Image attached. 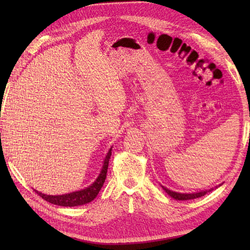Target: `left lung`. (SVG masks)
Segmentation results:
<instances>
[{
  "label": "left lung",
  "mask_w": 250,
  "mask_h": 250,
  "mask_svg": "<svg viewBox=\"0 0 250 250\" xmlns=\"http://www.w3.org/2000/svg\"><path fill=\"white\" fill-rule=\"evenodd\" d=\"M221 186V185H220ZM162 188H164V191L167 193L168 195H170L172 198L176 199V200H191V199H195V198H199L201 196H204L207 193L213 191L214 188H209V190H206V191H201L198 193H192V194H183V193H177L169 190V188H165L162 186Z\"/></svg>",
  "instance_id": "1"
}]
</instances>
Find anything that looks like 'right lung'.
<instances>
[{"mask_svg": "<svg viewBox=\"0 0 250 250\" xmlns=\"http://www.w3.org/2000/svg\"><path fill=\"white\" fill-rule=\"evenodd\" d=\"M111 149L112 147L109 149L106 156H105L103 167L99 174V176L97 177V179L89 187L83 188V190H80V191H76L69 194H63V195H46L36 190L34 191L39 194L42 199L60 207H78V206H83V204L93 201L97 197V195L99 194L101 188L103 187L105 178H106L108 163L111 155Z\"/></svg>", "mask_w": 250, "mask_h": 250, "instance_id": "obj_1", "label": "right lung"}]
</instances>
